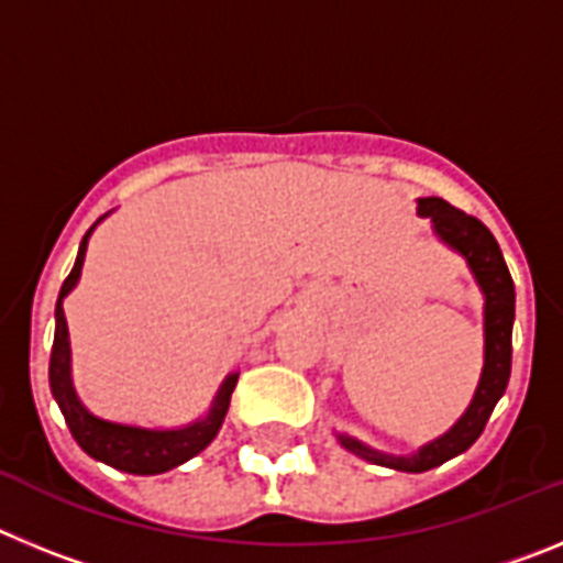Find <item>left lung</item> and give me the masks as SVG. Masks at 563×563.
<instances>
[{
	"mask_svg": "<svg viewBox=\"0 0 563 563\" xmlns=\"http://www.w3.org/2000/svg\"><path fill=\"white\" fill-rule=\"evenodd\" d=\"M417 213L429 217L431 231L440 239L442 245L451 247L465 258L467 271L479 285L485 307H482V321H485V363H482V375L476 383V391L467 402V409L462 411L460 420L451 426L445 434L437 440L426 442L415 454L395 456L386 451H377L366 442L355 440L350 434H335L343 449L352 451L361 460L372 462V465L395 467V471H406V474H422L431 467L442 465V462L454 460L462 451H467L479 440L485 431V422L490 411L496 409L499 397L505 395L507 380H510V338H514V318H516V290L514 278L505 265V256L499 251V242L494 233L487 231L476 217H467L460 208L449 206L440 197H422L417 200Z\"/></svg>",
	"mask_w": 563,
	"mask_h": 563,
	"instance_id": "left-lung-1",
	"label": "left lung"
}]
</instances>
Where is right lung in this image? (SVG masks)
Wrapping results in <instances>:
<instances>
[{"label":"right lung","mask_w":563,"mask_h":563,"mask_svg":"<svg viewBox=\"0 0 563 563\" xmlns=\"http://www.w3.org/2000/svg\"><path fill=\"white\" fill-rule=\"evenodd\" d=\"M109 213H103L101 220H107ZM98 220V222H101ZM96 222V225H98ZM96 225L89 228L78 247L76 265L64 278L62 292L56 301V338H53V352H49V391L56 397L58 409H62L64 420H67L69 434L76 437V442L92 460L112 465L118 471L137 476H154L166 474L172 467L183 465L200 451L211 445V440L220 434L222 420L231 406V395L236 389L239 372L222 380L220 391L213 397L211 409L200 420L180 426V429H143V426H126V422H112L103 417L92 415L78 397L76 386H73V352H69V330L67 318H64V298L76 290L78 278H81L84 256H87L89 236L96 231Z\"/></svg>","instance_id":"obj_1"}]
</instances>
